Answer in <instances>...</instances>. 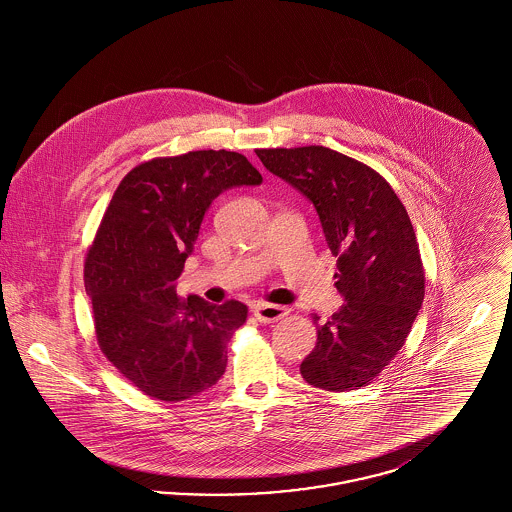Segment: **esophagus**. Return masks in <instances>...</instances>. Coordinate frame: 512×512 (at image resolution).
Masks as SVG:
<instances>
[{
	"mask_svg": "<svg viewBox=\"0 0 512 512\" xmlns=\"http://www.w3.org/2000/svg\"><path fill=\"white\" fill-rule=\"evenodd\" d=\"M288 313L290 311L286 307H280V305H270V303H257V305H253V315L263 324H272V322L286 317Z\"/></svg>",
	"mask_w": 512,
	"mask_h": 512,
	"instance_id": "34e87169",
	"label": "esophagus"
}]
</instances>
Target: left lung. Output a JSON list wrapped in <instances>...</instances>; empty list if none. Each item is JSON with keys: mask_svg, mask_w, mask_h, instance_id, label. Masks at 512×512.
<instances>
[{"mask_svg": "<svg viewBox=\"0 0 512 512\" xmlns=\"http://www.w3.org/2000/svg\"><path fill=\"white\" fill-rule=\"evenodd\" d=\"M267 171L305 195L338 257L343 305L317 324V345L301 376L326 391L370 384L407 340L424 299L413 224L390 184L330 147L257 149Z\"/></svg>", "mask_w": 512, "mask_h": 512, "instance_id": "obj_1", "label": "left lung"}]
</instances>
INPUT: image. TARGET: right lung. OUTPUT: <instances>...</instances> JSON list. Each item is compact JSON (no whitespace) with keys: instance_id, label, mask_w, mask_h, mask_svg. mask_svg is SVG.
Segmentation results:
<instances>
[{"instance_id":"1","label":"right lung","mask_w":512,"mask_h":512,"mask_svg":"<svg viewBox=\"0 0 512 512\" xmlns=\"http://www.w3.org/2000/svg\"><path fill=\"white\" fill-rule=\"evenodd\" d=\"M261 182L244 155L203 149L138 165L113 194L86 257L84 284L101 351L149 397L184 401L224 374L226 345L247 307L180 299L176 280L211 203Z\"/></svg>"}]
</instances>
